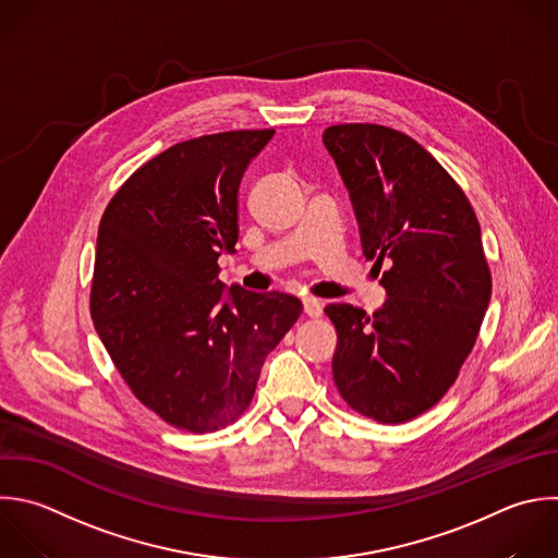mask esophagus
Instances as JSON below:
<instances>
[{
  "mask_svg": "<svg viewBox=\"0 0 558 558\" xmlns=\"http://www.w3.org/2000/svg\"><path fill=\"white\" fill-rule=\"evenodd\" d=\"M303 312L312 318H318L323 314V303L318 299H312V296H305L303 299Z\"/></svg>",
  "mask_w": 558,
  "mask_h": 558,
  "instance_id": "obj_1",
  "label": "esophagus"
}]
</instances>
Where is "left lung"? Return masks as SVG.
Returning <instances> with one entry per match:
<instances>
[{
  "instance_id": "left-lung-1",
  "label": "left lung",
  "mask_w": 558,
  "mask_h": 558,
  "mask_svg": "<svg viewBox=\"0 0 558 558\" xmlns=\"http://www.w3.org/2000/svg\"><path fill=\"white\" fill-rule=\"evenodd\" d=\"M381 272L386 303L366 314L331 303V360L342 399L379 423L429 410L456 381L490 301L480 225L464 192L412 137L379 124L323 133Z\"/></svg>"
}]
</instances>
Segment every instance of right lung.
<instances>
[{"instance_id": "obj_1", "label": "right lung", "mask_w": 558, "mask_h": 558, "mask_svg": "<svg viewBox=\"0 0 558 558\" xmlns=\"http://www.w3.org/2000/svg\"><path fill=\"white\" fill-rule=\"evenodd\" d=\"M275 131L181 142L144 163L98 229L92 318L133 395L166 423L205 434L251 403L266 355L301 316L283 292L218 279L235 253L238 190Z\"/></svg>"}]
</instances>
